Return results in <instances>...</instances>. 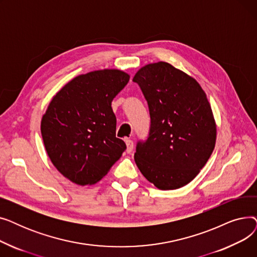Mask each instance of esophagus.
<instances>
[{
    "instance_id": "esophagus-1",
    "label": "esophagus",
    "mask_w": 257,
    "mask_h": 257,
    "mask_svg": "<svg viewBox=\"0 0 257 257\" xmlns=\"http://www.w3.org/2000/svg\"><path fill=\"white\" fill-rule=\"evenodd\" d=\"M125 143H126V146H127L126 151H127V153L130 154L133 151V142L129 139H125Z\"/></svg>"
}]
</instances>
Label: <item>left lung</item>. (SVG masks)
Segmentation results:
<instances>
[{"mask_svg":"<svg viewBox=\"0 0 257 257\" xmlns=\"http://www.w3.org/2000/svg\"><path fill=\"white\" fill-rule=\"evenodd\" d=\"M149 105V138L134 160L145 178L163 191L190 183L209 159L217 124L198 81L164 61L146 64L133 77Z\"/></svg>","mask_w":257,"mask_h":257,"instance_id":"8db88e82","label":"left lung"}]
</instances>
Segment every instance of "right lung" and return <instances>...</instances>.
<instances>
[{
	"label": "right lung",
	"instance_id": "obj_1",
	"mask_svg": "<svg viewBox=\"0 0 257 257\" xmlns=\"http://www.w3.org/2000/svg\"><path fill=\"white\" fill-rule=\"evenodd\" d=\"M129 79L116 69L79 75L49 103L40 123L44 145L54 167L73 183H97L125 151L115 137L111 102Z\"/></svg>",
	"mask_w": 257,
	"mask_h": 257
}]
</instances>
